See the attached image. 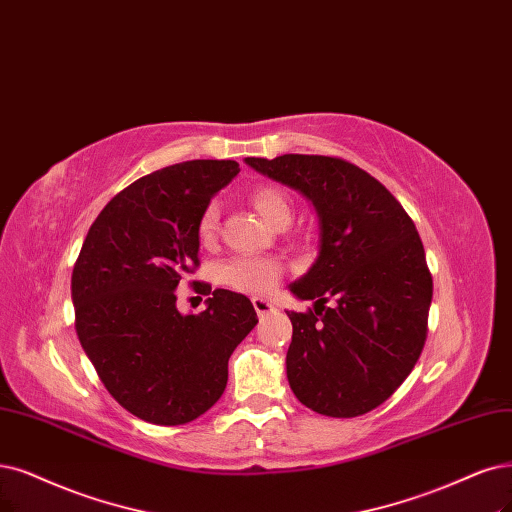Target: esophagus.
I'll list each match as a JSON object with an SVG mask.
<instances>
[{"label": "esophagus", "instance_id": "1", "mask_svg": "<svg viewBox=\"0 0 512 512\" xmlns=\"http://www.w3.org/2000/svg\"><path fill=\"white\" fill-rule=\"evenodd\" d=\"M253 308H255V312H257L259 318H263V316H268L270 312H274L272 301L263 299V297H255V299H253Z\"/></svg>", "mask_w": 512, "mask_h": 512}]
</instances>
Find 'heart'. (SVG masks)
Returning a JSON list of instances; mask_svg holds the SVG:
<instances>
[{
    "instance_id": "obj_1",
    "label": "heart",
    "mask_w": 512,
    "mask_h": 512,
    "mask_svg": "<svg viewBox=\"0 0 512 512\" xmlns=\"http://www.w3.org/2000/svg\"><path fill=\"white\" fill-rule=\"evenodd\" d=\"M253 204L257 211L272 225H289L291 221V198L278 185H261L253 196ZM219 230V208L217 204H208L198 223V236L202 242H213ZM282 276V266L276 259L270 257H255V255H240L225 263L221 268V278L227 287H232L240 293L263 295L274 289L276 282Z\"/></svg>"
}]
</instances>
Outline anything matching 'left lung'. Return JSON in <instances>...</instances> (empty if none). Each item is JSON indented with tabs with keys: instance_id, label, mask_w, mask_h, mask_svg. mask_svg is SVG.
I'll return each instance as SVG.
<instances>
[{
	"instance_id": "obj_1",
	"label": "left lung",
	"mask_w": 512,
	"mask_h": 512,
	"mask_svg": "<svg viewBox=\"0 0 512 512\" xmlns=\"http://www.w3.org/2000/svg\"><path fill=\"white\" fill-rule=\"evenodd\" d=\"M246 164L299 189L318 215V257L291 285L299 299H314L308 312H287L291 390L329 418L380 407L407 380L428 333L432 276L415 223L380 181L342 158Z\"/></svg>"
}]
</instances>
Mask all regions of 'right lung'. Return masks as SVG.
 Instances as JSON below:
<instances>
[{
    "label": "right lung",
    "instance_id": "add662e5",
    "mask_svg": "<svg viewBox=\"0 0 512 512\" xmlns=\"http://www.w3.org/2000/svg\"><path fill=\"white\" fill-rule=\"evenodd\" d=\"M234 160H189L113 196L90 225L71 276L75 331L101 382L126 411L187 424L227 384V361L257 325L249 297L189 282L206 310L183 316L177 287L200 266L198 223Z\"/></svg>",
    "mask_w": 512,
    "mask_h": 512
}]
</instances>
